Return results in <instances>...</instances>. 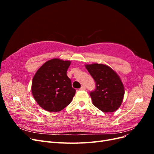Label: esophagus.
Wrapping results in <instances>:
<instances>
[{"instance_id":"1","label":"esophagus","mask_w":154,"mask_h":154,"mask_svg":"<svg viewBox=\"0 0 154 154\" xmlns=\"http://www.w3.org/2000/svg\"><path fill=\"white\" fill-rule=\"evenodd\" d=\"M80 90H82V91H84L85 90V87L84 86H82L81 88H80Z\"/></svg>"}]
</instances>
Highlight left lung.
I'll return each mask as SVG.
<instances>
[{
	"instance_id": "left-lung-1",
	"label": "left lung",
	"mask_w": 154,
	"mask_h": 154,
	"mask_svg": "<svg viewBox=\"0 0 154 154\" xmlns=\"http://www.w3.org/2000/svg\"><path fill=\"white\" fill-rule=\"evenodd\" d=\"M85 67L96 82V89L90 93L93 105L104 112L118 110L125 94L124 86L118 74L104 64H87Z\"/></svg>"
}]
</instances>
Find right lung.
<instances>
[{
  "label": "right lung",
  "instance_id": "right-lung-1",
  "mask_svg": "<svg viewBox=\"0 0 154 154\" xmlns=\"http://www.w3.org/2000/svg\"><path fill=\"white\" fill-rule=\"evenodd\" d=\"M71 61L54 58L42 66L32 78L31 91L42 108L59 112L71 103L76 90L67 75Z\"/></svg>",
  "mask_w": 154,
  "mask_h": 154
}]
</instances>
